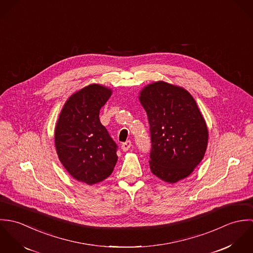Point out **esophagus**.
I'll return each instance as SVG.
<instances>
[{"mask_svg":"<svg viewBox=\"0 0 253 253\" xmlns=\"http://www.w3.org/2000/svg\"><path fill=\"white\" fill-rule=\"evenodd\" d=\"M130 147H131V141L127 140V141H126V142H124V143L122 144V150H123L124 152H126Z\"/></svg>","mask_w":253,"mask_h":253,"instance_id":"esophagus-1","label":"esophagus"}]
</instances>
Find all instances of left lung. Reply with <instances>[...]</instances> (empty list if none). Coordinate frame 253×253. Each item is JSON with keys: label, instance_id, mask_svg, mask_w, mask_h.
Returning <instances> with one entry per match:
<instances>
[{"label": "left lung", "instance_id": "obj_1", "mask_svg": "<svg viewBox=\"0 0 253 253\" xmlns=\"http://www.w3.org/2000/svg\"><path fill=\"white\" fill-rule=\"evenodd\" d=\"M139 100L150 125V169L169 183L189 176L202 162L209 130L193 96L183 87L160 81L146 85Z\"/></svg>", "mask_w": 253, "mask_h": 253}]
</instances>
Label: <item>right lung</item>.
I'll return each mask as SVG.
<instances>
[{
    "mask_svg": "<svg viewBox=\"0 0 253 253\" xmlns=\"http://www.w3.org/2000/svg\"><path fill=\"white\" fill-rule=\"evenodd\" d=\"M111 94L98 84L80 89L64 104L55 126L59 161L73 178L88 185L106 179L118 161V146L99 120Z\"/></svg>",
    "mask_w": 253,
    "mask_h": 253,
    "instance_id": "obj_1",
    "label": "right lung"
}]
</instances>
